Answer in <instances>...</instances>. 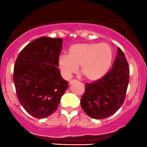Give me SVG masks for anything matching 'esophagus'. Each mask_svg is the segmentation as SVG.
Wrapping results in <instances>:
<instances>
[{
  "mask_svg": "<svg viewBox=\"0 0 147 147\" xmlns=\"http://www.w3.org/2000/svg\"><path fill=\"white\" fill-rule=\"evenodd\" d=\"M76 80H74V79H71V80L69 81V84H70V85L74 83V82H76Z\"/></svg>",
  "mask_w": 147,
  "mask_h": 147,
  "instance_id": "34e87169",
  "label": "esophagus"
}]
</instances>
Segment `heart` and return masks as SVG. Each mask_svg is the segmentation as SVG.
Here are the masks:
<instances>
[{
	"instance_id": "1",
	"label": "heart",
	"mask_w": 147,
	"mask_h": 147,
	"mask_svg": "<svg viewBox=\"0 0 147 147\" xmlns=\"http://www.w3.org/2000/svg\"><path fill=\"white\" fill-rule=\"evenodd\" d=\"M113 59V49L107 43H79L68 48V55H61L58 63L67 79L81 66L82 75L87 80L95 82L107 74Z\"/></svg>"
}]
</instances>
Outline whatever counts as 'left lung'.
Returning a JSON list of instances; mask_svg holds the SVG:
<instances>
[{
  "instance_id": "8db88e82",
  "label": "left lung",
  "mask_w": 147,
  "mask_h": 147,
  "mask_svg": "<svg viewBox=\"0 0 147 147\" xmlns=\"http://www.w3.org/2000/svg\"><path fill=\"white\" fill-rule=\"evenodd\" d=\"M129 82V68L123 52L118 47L113 68L96 82L85 85L81 106L88 116L102 119L122 106Z\"/></svg>"
}]
</instances>
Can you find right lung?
Segmentation results:
<instances>
[{"mask_svg":"<svg viewBox=\"0 0 147 147\" xmlns=\"http://www.w3.org/2000/svg\"><path fill=\"white\" fill-rule=\"evenodd\" d=\"M63 41L47 37L36 39L20 52L15 63L13 79L18 100L36 118L53 113L68 87L57 67Z\"/></svg>","mask_w":147,"mask_h":147,"instance_id":"obj_1","label":"right lung"}]
</instances>
